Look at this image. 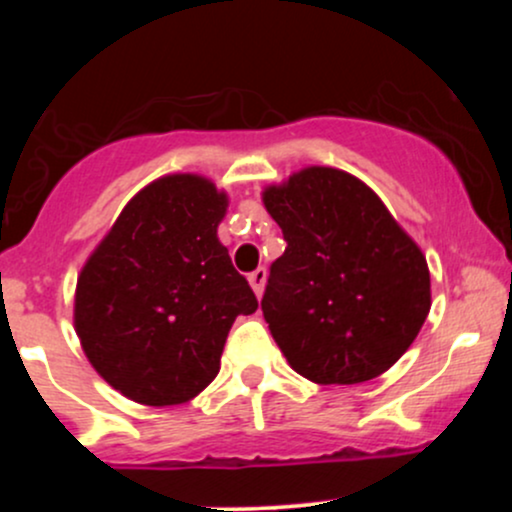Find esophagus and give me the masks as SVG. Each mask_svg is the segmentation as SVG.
Masks as SVG:
<instances>
[{
    "mask_svg": "<svg viewBox=\"0 0 512 512\" xmlns=\"http://www.w3.org/2000/svg\"><path fill=\"white\" fill-rule=\"evenodd\" d=\"M248 281H250L252 291H255V296L260 298V296H262V291H264V281H267V269H264V267H257L255 272H250Z\"/></svg>",
    "mask_w": 512,
    "mask_h": 512,
    "instance_id": "1",
    "label": "esophagus"
}]
</instances>
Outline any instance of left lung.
<instances>
[{
    "instance_id": "left-lung-1",
    "label": "left lung",
    "mask_w": 512,
    "mask_h": 512,
    "mask_svg": "<svg viewBox=\"0 0 512 512\" xmlns=\"http://www.w3.org/2000/svg\"><path fill=\"white\" fill-rule=\"evenodd\" d=\"M262 202L286 240L262 313L289 366L317 385L395 366L431 310V274L383 199L346 170L308 166Z\"/></svg>"
}]
</instances>
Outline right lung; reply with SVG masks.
I'll list each match as a JSON object with an SVG mask.
<instances>
[{
    "label": "right lung",
    "mask_w": 512,
    "mask_h": 512,
    "mask_svg": "<svg viewBox=\"0 0 512 512\" xmlns=\"http://www.w3.org/2000/svg\"><path fill=\"white\" fill-rule=\"evenodd\" d=\"M226 192L195 173L139 190L96 245L74 293V330L96 373L132 402L173 407L216 378L223 344L257 298L219 236Z\"/></svg>",
    "instance_id": "right-lung-1"
}]
</instances>
